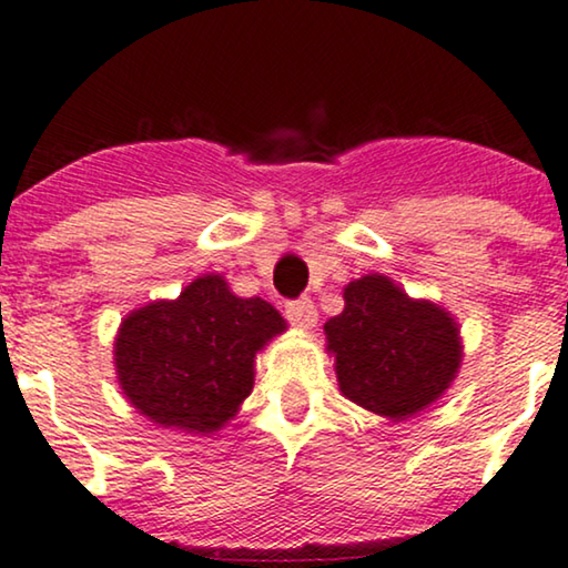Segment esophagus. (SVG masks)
<instances>
[{
    "label": "esophagus",
    "instance_id": "esophagus-1",
    "mask_svg": "<svg viewBox=\"0 0 568 568\" xmlns=\"http://www.w3.org/2000/svg\"><path fill=\"white\" fill-rule=\"evenodd\" d=\"M286 318H290L294 326L300 328H311L315 321H318V313H315V305L311 297H300V300H290L284 305Z\"/></svg>",
    "mask_w": 568,
    "mask_h": 568
}]
</instances>
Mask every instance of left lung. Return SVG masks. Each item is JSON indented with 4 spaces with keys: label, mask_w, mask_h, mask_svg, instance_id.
Masks as SVG:
<instances>
[{
    "label": "left lung",
    "mask_w": 568,
    "mask_h": 568,
    "mask_svg": "<svg viewBox=\"0 0 568 568\" xmlns=\"http://www.w3.org/2000/svg\"><path fill=\"white\" fill-rule=\"evenodd\" d=\"M323 328L342 394L392 419L436 402L462 363L454 318L433 302L409 300L378 274L352 282L344 311Z\"/></svg>",
    "instance_id": "1"
}]
</instances>
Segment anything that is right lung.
<instances>
[{"label":"right lung","mask_w":568,"mask_h":568,"mask_svg":"<svg viewBox=\"0 0 568 568\" xmlns=\"http://www.w3.org/2000/svg\"><path fill=\"white\" fill-rule=\"evenodd\" d=\"M284 331L266 300L234 297L221 276H201L174 302L124 318L114 344L128 399L159 428L219 430L253 392L255 352Z\"/></svg>","instance_id":"add662e5"}]
</instances>
